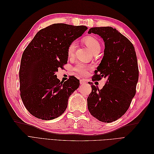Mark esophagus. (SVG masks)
Listing matches in <instances>:
<instances>
[{
    "mask_svg": "<svg viewBox=\"0 0 154 154\" xmlns=\"http://www.w3.org/2000/svg\"><path fill=\"white\" fill-rule=\"evenodd\" d=\"M80 84H84V83H87V80H85V79H82V80H80Z\"/></svg>",
    "mask_w": 154,
    "mask_h": 154,
    "instance_id": "34e87169",
    "label": "esophagus"
}]
</instances>
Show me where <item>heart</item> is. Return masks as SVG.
Listing matches in <instances>:
<instances>
[{"mask_svg":"<svg viewBox=\"0 0 154 154\" xmlns=\"http://www.w3.org/2000/svg\"><path fill=\"white\" fill-rule=\"evenodd\" d=\"M83 42L87 47L90 49L92 53L94 54L97 51H100V44L97 40L92 36H86L83 38ZM76 45L74 42H72L68 45L67 49V53L69 58H72L75 52ZM91 69V67L87 66L83 63H78L73 67V71L78 73L80 76H85L87 74L88 70Z\"/></svg>","mask_w":154,"mask_h":154,"instance_id":"b5f03b06","label":"heart"}]
</instances>
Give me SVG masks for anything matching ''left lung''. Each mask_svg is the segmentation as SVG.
Masks as SVG:
<instances>
[{
	"label": "left lung",
	"instance_id": "1",
	"mask_svg": "<svg viewBox=\"0 0 154 154\" xmlns=\"http://www.w3.org/2000/svg\"><path fill=\"white\" fill-rule=\"evenodd\" d=\"M88 32L100 35L105 47L92 80H106L100 90L88 83L92 91L87 98L88 109L100 122H115L127 111L136 94L139 77L136 51L131 42L112 27H92Z\"/></svg>",
	"mask_w": 154,
	"mask_h": 154
}]
</instances>
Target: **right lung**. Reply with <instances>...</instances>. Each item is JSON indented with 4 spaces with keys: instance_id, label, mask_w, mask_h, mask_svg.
<instances>
[{
    "instance_id": "add662e5",
    "label": "right lung",
    "mask_w": 154,
    "mask_h": 154,
    "mask_svg": "<svg viewBox=\"0 0 154 154\" xmlns=\"http://www.w3.org/2000/svg\"><path fill=\"white\" fill-rule=\"evenodd\" d=\"M87 29L85 26L53 24L40 30L25 49L19 69L20 94L35 117L53 119L66 110L69 97L79 87L80 80L71 76L60 82L55 72L67 62L69 44Z\"/></svg>"
}]
</instances>
